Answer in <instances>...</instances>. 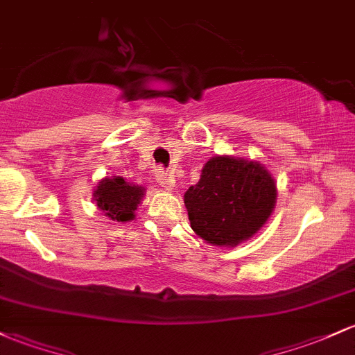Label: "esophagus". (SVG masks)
I'll return each mask as SVG.
<instances>
[{
  "mask_svg": "<svg viewBox=\"0 0 355 355\" xmlns=\"http://www.w3.org/2000/svg\"><path fill=\"white\" fill-rule=\"evenodd\" d=\"M157 182H158V185H162L165 190H170V192L173 190V187H175L173 175L165 173L163 170H157Z\"/></svg>",
  "mask_w": 355,
  "mask_h": 355,
  "instance_id": "obj_1",
  "label": "esophagus"
}]
</instances>
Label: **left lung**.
I'll list each match as a JSON object with an SVG mask.
<instances>
[{
  "instance_id": "obj_1",
  "label": "left lung",
  "mask_w": 355,
  "mask_h": 355,
  "mask_svg": "<svg viewBox=\"0 0 355 355\" xmlns=\"http://www.w3.org/2000/svg\"><path fill=\"white\" fill-rule=\"evenodd\" d=\"M278 189L271 171L256 159L216 155L202 168L184 202L193 232L217 248H236L264 227Z\"/></svg>"
}]
</instances>
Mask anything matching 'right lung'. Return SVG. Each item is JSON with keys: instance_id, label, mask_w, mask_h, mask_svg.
<instances>
[{"instance_id": "right-lung-1", "label": "right lung", "mask_w": 355, "mask_h": 355, "mask_svg": "<svg viewBox=\"0 0 355 355\" xmlns=\"http://www.w3.org/2000/svg\"><path fill=\"white\" fill-rule=\"evenodd\" d=\"M145 193V187L126 182L123 177H104L97 182L92 197L97 209L109 219L130 222L136 217L135 212Z\"/></svg>"}]
</instances>
